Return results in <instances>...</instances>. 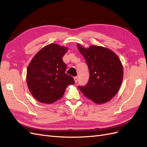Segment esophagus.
<instances>
[{"mask_svg":"<svg viewBox=\"0 0 147 147\" xmlns=\"http://www.w3.org/2000/svg\"><path fill=\"white\" fill-rule=\"evenodd\" d=\"M74 78L75 82V83H77V82H78V77H75Z\"/></svg>","mask_w":147,"mask_h":147,"instance_id":"obj_1","label":"esophagus"}]
</instances>
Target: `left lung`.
<instances>
[{"mask_svg":"<svg viewBox=\"0 0 147 147\" xmlns=\"http://www.w3.org/2000/svg\"><path fill=\"white\" fill-rule=\"evenodd\" d=\"M88 66L90 78L84 86H78L83 95L96 104H104L113 97L121 86L123 68L118 56L102 47L84 48L78 44Z\"/></svg>","mask_w":147,"mask_h":147,"instance_id":"obj_1","label":"left lung"}]
</instances>
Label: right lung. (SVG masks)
I'll return each instance as SVG.
<instances>
[{
    "instance_id": "add662e5",
    "label": "right lung",
    "mask_w": 147,
    "mask_h": 147,
    "mask_svg": "<svg viewBox=\"0 0 147 147\" xmlns=\"http://www.w3.org/2000/svg\"><path fill=\"white\" fill-rule=\"evenodd\" d=\"M67 48L51 43L41 49L28 67V86L38 102L51 104L63 96L74 78L65 74L66 64L63 57Z\"/></svg>"
}]
</instances>
